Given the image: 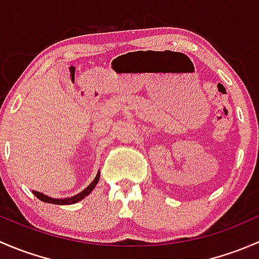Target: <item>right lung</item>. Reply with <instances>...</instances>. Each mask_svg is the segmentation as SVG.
<instances>
[{"label":"right lung","instance_id":"1","mask_svg":"<svg viewBox=\"0 0 259 259\" xmlns=\"http://www.w3.org/2000/svg\"><path fill=\"white\" fill-rule=\"evenodd\" d=\"M99 179H100V171H98V174H96L95 179H94L93 182H91L90 184H89L88 187H86L85 189L82 190V192H80L79 194L74 195V197H70V198H52V197H49V195L44 194V193L36 192V190H32V193L36 195V197L38 198V199L42 200V202H45V203H51V204H57V205L75 204V203H77V202H80V200H82L83 198L88 197V195L90 194L91 192H93L94 188H95L96 184H98Z\"/></svg>","mask_w":259,"mask_h":259}]
</instances>
